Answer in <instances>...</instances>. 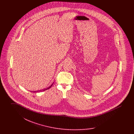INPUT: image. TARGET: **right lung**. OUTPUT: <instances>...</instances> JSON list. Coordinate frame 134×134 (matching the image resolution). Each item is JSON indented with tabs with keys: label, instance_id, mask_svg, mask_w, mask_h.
Here are the masks:
<instances>
[{
	"label": "right lung",
	"instance_id": "1",
	"mask_svg": "<svg viewBox=\"0 0 134 134\" xmlns=\"http://www.w3.org/2000/svg\"><path fill=\"white\" fill-rule=\"evenodd\" d=\"M53 84H52V85H51V86H49V87H48V88H46V89H44V90H47V89H49V88H50V87H51V86H52V85H53ZM44 90H43V91H44Z\"/></svg>",
	"mask_w": 134,
	"mask_h": 134
}]
</instances>
